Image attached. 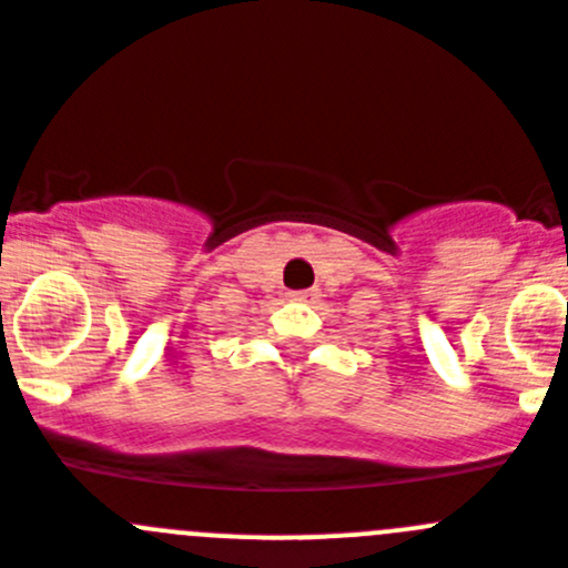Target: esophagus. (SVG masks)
Returning a JSON list of instances; mask_svg holds the SVG:
<instances>
[{"mask_svg":"<svg viewBox=\"0 0 568 568\" xmlns=\"http://www.w3.org/2000/svg\"><path fill=\"white\" fill-rule=\"evenodd\" d=\"M315 298H318L315 290H295V293H290V301H315Z\"/></svg>","mask_w":568,"mask_h":568,"instance_id":"obj_1","label":"esophagus"}]
</instances>
